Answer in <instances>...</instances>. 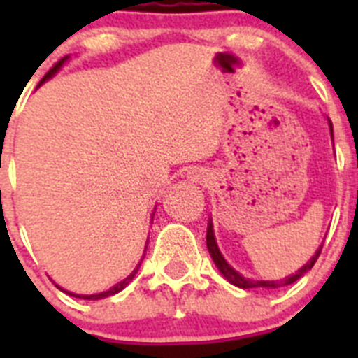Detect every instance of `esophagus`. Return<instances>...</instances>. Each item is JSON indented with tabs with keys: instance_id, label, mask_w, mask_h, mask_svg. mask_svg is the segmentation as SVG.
Here are the masks:
<instances>
[{
	"instance_id": "obj_1",
	"label": "esophagus",
	"mask_w": 358,
	"mask_h": 358,
	"mask_svg": "<svg viewBox=\"0 0 358 358\" xmlns=\"http://www.w3.org/2000/svg\"><path fill=\"white\" fill-rule=\"evenodd\" d=\"M188 177L189 179H192V181L194 182H202L204 181V179H206V172H204V170H201V169H192L188 172Z\"/></svg>"
}]
</instances>
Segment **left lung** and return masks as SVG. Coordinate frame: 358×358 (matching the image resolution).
<instances>
[{"label":"left lung","mask_w":358,"mask_h":358,"mask_svg":"<svg viewBox=\"0 0 358 358\" xmlns=\"http://www.w3.org/2000/svg\"><path fill=\"white\" fill-rule=\"evenodd\" d=\"M328 123H330V134L331 138H334V129H331V122L328 120ZM206 245H208V251H210L211 258H213L215 265H217V268L220 271V274H222L224 278H226L227 281H229L231 285L235 287H240V289H280V287H285V285H290V283H294V281H297L301 276H305L306 273H308L310 268L314 267V264L317 262L319 255H321V248L315 251V255L310 258L308 262H306V265H303L299 271H297L296 274H290V276L283 278V280H276V281H255V280H249V278H243L242 274H238L235 271V268L231 267L229 264H227L226 260H224L222 252H220V249H218L217 245V240H215V233H213V224H211V220L208 222V233H206Z\"/></svg>","instance_id":"obj_1"}]
</instances>
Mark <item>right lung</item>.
<instances>
[{"label": "right lung", "mask_w": 358, "mask_h": 358, "mask_svg": "<svg viewBox=\"0 0 358 358\" xmlns=\"http://www.w3.org/2000/svg\"><path fill=\"white\" fill-rule=\"evenodd\" d=\"M66 61H68V57H64V59H61V61L57 62V64H55V66H53V68H52V69H50V71H48V73H46V75H44V78H43V80H41V82H39V85H41V84H43V82H44V80H48V78H50V77H53V75H55V73H57V71H59V69H61V68H62V64H64V62H66ZM145 249H147V248H145ZM143 256H145V255H143ZM140 265H141V262H140ZM140 265H138V267H136V268H134V271H132V273H131V274H129V276H127V278H125V280H123V281H120L118 285H115V287H110V289H109V290H106V292H100V294H91V296H80V294H73V292H66V290H64V292H66V294H69V296L80 297V299H103V297L115 296V294H118V292H120V290H123V289H125V287H127V285H129V283H131V281H132V280H134V276H136V273H138V268H140ZM57 287H59V285H57ZM59 289H61V287H59ZM61 290H62V289H61Z\"/></svg>", "instance_id": "obj_1"}]
</instances>
